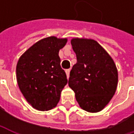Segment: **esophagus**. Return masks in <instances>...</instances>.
Masks as SVG:
<instances>
[{"instance_id": "34e87169", "label": "esophagus", "mask_w": 134, "mask_h": 134, "mask_svg": "<svg viewBox=\"0 0 134 134\" xmlns=\"http://www.w3.org/2000/svg\"><path fill=\"white\" fill-rule=\"evenodd\" d=\"M70 69H68V70H66V74H67V78H69V77H70Z\"/></svg>"}]
</instances>
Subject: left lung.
Segmentation results:
<instances>
[{
  "instance_id": "obj_1",
  "label": "left lung",
  "mask_w": 134,
  "mask_h": 134,
  "mask_svg": "<svg viewBox=\"0 0 134 134\" xmlns=\"http://www.w3.org/2000/svg\"><path fill=\"white\" fill-rule=\"evenodd\" d=\"M70 43L77 63L70 73L69 87L80 107L88 113L102 111L115 94L118 85L116 66L95 40L73 38Z\"/></svg>"
}]
</instances>
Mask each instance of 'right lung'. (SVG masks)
I'll use <instances>...</instances> for the list:
<instances>
[{
	"instance_id": "obj_1",
	"label": "right lung",
	"mask_w": 134,
	"mask_h": 134,
	"mask_svg": "<svg viewBox=\"0 0 134 134\" xmlns=\"http://www.w3.org/2000/svg\"><path fill=\"white\" fill-rule=\"evenodd\" d=\"M67 39L44 38L33 44L19 58L16 67L18 85L26 101L36 109L48 111L57 105L67 85L60 67L59 51Z\"/></svg>"
}]
</instances>
